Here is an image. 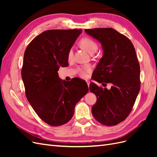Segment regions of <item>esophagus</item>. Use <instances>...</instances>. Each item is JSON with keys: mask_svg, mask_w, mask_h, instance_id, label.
I'll return each instance as SVG.
<instances>
[{"mask_svg": "<svg viewBox=\"0 0 157 157\" xmlns=\"http://www.w3.org/2000/svg\"><path fill=\"white\" fill-rule=\"evenodd\" d=\"M86 82H87V84H88V86H89V85H90V81H88V80H86Z\"/></svg>", "mask_w": 157, "mask_h": 157, "instance_id": "esophagus-1", "label": "esophagus"}]
</instances>
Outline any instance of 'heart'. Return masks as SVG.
<instances>
[{
    "label": "heart",
    "mask_w": 157,
    "mask_h": 157,
    "mask_svg": "<svg viewBox=\"0 0 157 157\" xmlns=\"http://www.w3.org/2000/svg\"><path fill=\"white\" fill-rule=\"evenodd\" d=\"M79 45L84 50L88 52L90 54H94L96 52L98 48V44L97 42L92 39L88 36L82 37L79 41ZM67 57L69 59H71L73 57V50L70 49L68 52ZM91 71V67L86 65L83 66L81 68H78L79 75L82 78H86L87 74Z\"/></svg>",
    "instance_id": "1"
}]
</instances>
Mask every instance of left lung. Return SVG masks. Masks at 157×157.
Wrapping results in <instances>:
<instances>
[{
    "mask_svg": "<svg viewBox=\"0 0 157 157\" xmlns=\"http://www.w3.org/2000/svg\"><path fill=\"white\" fill-rule=\"evenodd\" d=\"M85 32L100 42L103 49L93 79L105 88L93 82L89 86L97 97L92 115L103 125L115 126L129 115L140 90V66L134 46L127 36L112 28ZM108 83L112 84L109 90L105 88Z\"/></svg>",
    "mask_w": 157,
    "mask_h": 157,
    "instance_id": "left-lung-1",
    "label": "left lung"
}]
</instances>
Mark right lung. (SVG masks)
I'll use <instances>...</instances> for the list:
<instances>
[{"mask_svg":"<svg viewBox=\"0 0 157 157\" xmlns=\"http://www.w3.org/2000/svg\"><path fill=\"white\" fill-rule=\"evenodd\" d=\"M82 29H51L28 44L21 68L25 95L41 120L52 126L66 124L75 107L88 91L80 78L61 80L58 71L68 66L67 54Z\"/></svg>","mask_w":157,"mask_h":157,"instance_id":"1","label":"right lung"}]
</instances>
